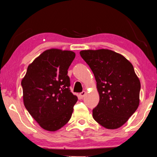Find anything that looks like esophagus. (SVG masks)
<instances>
[{"label": "esophagus", "mask_w": 157, "mask_h": 157, "mask_svg": "<svg viewBox=\"0 0 157 157\" xmlns=\"http://www.w3.org/2000/svg\"><path fill=\"white\" fill-rule=\"evenodd\" d=\"M86 92H85V91H83V92H82L80 94H79V96H80L82 98H83L86 95Z\"/></svg>", "instance_id": "1"}]
</instances>
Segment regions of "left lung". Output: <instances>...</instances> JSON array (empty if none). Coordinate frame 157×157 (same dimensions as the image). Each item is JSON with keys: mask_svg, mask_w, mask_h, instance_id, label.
<instances>
[{"mask_svg": "<svg viewBox=\"0 0 157 157\" xmlns=\"http://www.w3.org/2000/svg\"><path fill=\"white\" fill-rule=\"evenodd\" d=\"M79 53L97 82L99 102L92 111L94 119L107 129L121 127L140 104V82L132 65L123 56L109 49Z\"/></svg>", "mask_w": 157, "mask_h": 157, "instance_id": "8db88e82", "label": "left lung"}]
</instances>
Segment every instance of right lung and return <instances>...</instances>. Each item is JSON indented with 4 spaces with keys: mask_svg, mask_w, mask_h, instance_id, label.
Listing matches in <instances>:
<instances>
[{
    "mask_svg": "<svg viewBox=\"0 0 157 157\" xmlns=\"http://www.w3.org/2000/svg\"><path fill=\"white\" fill-rule=\"evenodd\" d=\"M71 51H44L27 67L21 85L25 108L43 129L59 130L68 122L78 97L70 90Z\"/></svg>",
    "mask_w": 157,
    "mask_h": 157,
    "instance_id": "1",
    "label": "right lung"
}]
</instances>
